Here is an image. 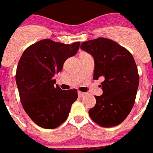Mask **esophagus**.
<instances>
[{"label": "esophagus", "instance_id": "1", "mask_svg": "<svg viewBox=\"0 0 153 153\" xmlns=\"http://www.w3.org/2000/svg\"><path fill=\"white\" fill-rule=\"evenodd\" d=\"M78 96L79 97H84L85 95H86V93L82 92V91H78Z\"/></svg>", "mask_w": 153, "mask_h": 153}]
</instances>
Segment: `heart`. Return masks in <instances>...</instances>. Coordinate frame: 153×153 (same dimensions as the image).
I'll return each mask as SVG.
<instances>
[{
  "instance_id": "obj_1",
  "label": "heart",
  "mask_w": 153,
  "mask_h": 153,
  "mask_svg": "<svg viewBox=\"0 0 153 153\" xmlns=\"http://www.w3.org/2000/svg\"><path fill=\"white\" fill-rule=\"evenodd\" d=\"M82 53H85V52H82Z\"/></svg>"
}]
</instances>
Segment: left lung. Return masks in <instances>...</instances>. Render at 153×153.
<instances>
[{
	"instance_id": "8db88e82",
	"label": "left lung",
	"mask_w": 153,
	"mask_h": 153,
	"mask_svg": "<svg viewBox=\"0 0 153 153\" xmlns=\"http://www.w3.org/2000/svg\"><path fill=\"white\" fill-rule=\"evenodd\" d=\"M81 48L95 60L93 79L104 78L103 94L95 96V105L89 116L102 127L110 128L123 123L135 103L139 75L132 54L111 39L99 38L81 44Z\"/></svg>"
}]
</instances>
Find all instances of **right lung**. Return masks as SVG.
<instances>
[{"label": "right lung", "mask_w": 153, "mask_h": 153, "mask_svg": "<svg viewBox=\"0 0 153 153\" xmlns=\"http://www.w3.org/2000/svg\"><path fill=\"white\" fill-rule=\"evenodd\" d=\"M80 42L65 45L51 39L41 40L25 49L16 70L21 105L31 120L44 128H55L67 119L77 89L62 90L54 76L74 56Z\"/></svg>", "instance_id": "obj_1"}]
</instances>
